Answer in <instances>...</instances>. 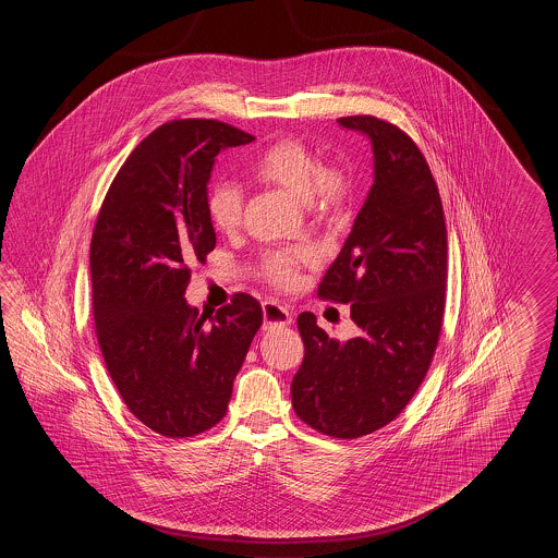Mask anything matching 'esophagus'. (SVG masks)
Instances as JSON below:
<instances>
[{
  "instance_id": "obj_1",
  "label": "esophagus",
  "mask_w": 558,
  "mask_h": 558,
  "mask_svg": "<svg viewBox=\"0 0 558 558\" xmlns=\"http://www.w3.org/2000/svg\"><path fill=\"white\" fill-rule=\"evenodd\" d=\"M264 319H266V328L292 324L291 312L284 305L276 303V301H266L264 303Z\"/></svg>"
}]
</instances>
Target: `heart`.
<instances>
[{"instance_id":"b5f03b06","label":"heart","mask_w":558,"mask_h":558,"mask_svg":"<svg viewBox=\"0 0 558 558\" xmlns=\"http://www.w3.org/2000/svg\"><path fill=\"white\" fill-rule=\"evenodd\" d=\"M251 171L257 180L289 192L310 209L330 211L345 201L347 182L339 171L324 162L301 142L282 140L259 153ZM244 194L234 182H217L207 194V211L219 232H232L240 223ZM312 262L307 248L274 251L266 257V276L276 284H291L296 267Z\"/></svg>"}]
</instances>
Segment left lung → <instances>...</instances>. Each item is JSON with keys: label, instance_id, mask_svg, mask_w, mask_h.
Instances as JSON below:
<instances>
[{"label": "left lung", "instance_id": "left-lung-1", "mask_svg": "<svg viewBox=\"0 0 558 558\" xmlns=\"http://www.w3.org/2000/svg\"><path fill=\"white\" fill-rule=\"evenodd\" d=\"M339 125L368 137L374 182L318 294L351 303L360 332L335 341L303 312L305 357L291 396L305 425L355 439L389 425L430 366L446 305L448 232L437 184L405 133L376 117H343Z\"/></svg>", "mask_w": 558, "mask_h": 558}]
</instances>
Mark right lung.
<instances>
[{
	"mask_svg": "<svg viewBox=\"0 0 558 558\" xmlns=\"http://www.w3.org/2000/svg\"><path fill=\"white\" fill-rule=\"evenodd\" d=\"M211 119L160 125L125 160L98 215L89 271L108 374L133 416L165 437L217 425L264 312L234 294L215 316L186 301L190 264L215 248V157L253 142Z\"/></svg>",
	"mask_w": 558,
	"mask_h": 558,
	"instance_id": "1",
	"label": "right lung"
}]
</instances>
